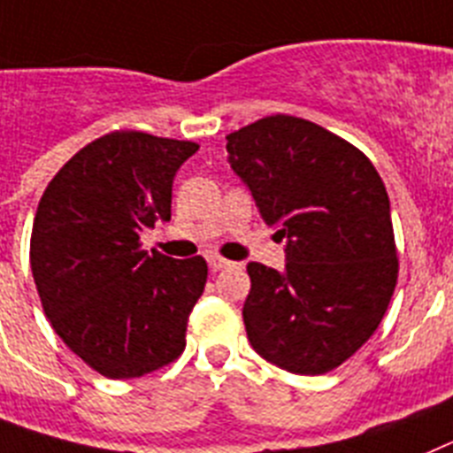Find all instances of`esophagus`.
<instances>
[{"instance_id": "obj_1", "label": "esophagus", "mask_w": 453, "mask_h": 453, "mask_svg": "<svg viewBox=\"0 0 453 453\" xmlns=\"http://www.w3.org/2000/svg\"><path fill=\"white\" fill-rule=\"evenodd\" d=\"M207 265H210L211 271H221V269H226V266H230L232 262L219 257V255H210V257H207Z\"/></svg>"}]
</instances>
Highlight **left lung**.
I'll return each instance as SVG.
<instances>
[{
  "label": "left lung",
  "instance_id": "obj_1",
  "mask_svg": "<svg viewBox=\"0 0 453 453\" xmlns=\"http://www.w3.org/2000/svg\"><path fill=\"white\" fill-rule=\"evenodd\" d=\"M232 171L285 242V269L250 262L249 342L314 376L373 335L396 285L390 198L372 161L319 125L269 116L226 136Z\"/></svg>",
  "mask_w": 453,
  "mask_h": 453
}]
</instances>
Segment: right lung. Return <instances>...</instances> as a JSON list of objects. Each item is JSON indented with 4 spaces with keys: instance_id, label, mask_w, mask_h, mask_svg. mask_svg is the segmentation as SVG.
Masks as SVG:
<instances>
[{
    "instance_id": "add662e5",
    "label": "right lung",
    "mask_w": 453,
    "mask_h": 453,
    "mask_svg": "<svg viewBox=\"0 0 453 453\" xmlns=\"http://www.w3.org/2000/svg\"><path fill=\"white\" fill-rule=\"evenodd\" d=\"M191 141L111 132L54 175L31 232L42 310L70 351L107 379H136L184 351L207 282L203 257L141 250V232L171 221L173 180Z\"/></svg>"
}]
</instances>
